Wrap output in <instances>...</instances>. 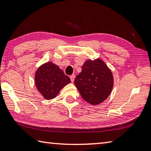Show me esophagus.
I'll return each instance as SVG.
<instances>
[{
	"label": "esophagus",
	"instance_id": "34e87169",
	"mask_svg": "<svg viewBox=\"0 0 151 151\" xmlns=\"http://www.w3.org/2000/svg\"><path fill=\"white\" fill-rule=\"evenodd\" d=\"M75 75H72L70 76V81L72 83H73L74 81H75Z\"/></svg>",
	"mask_w": 151,
	"mask_h": 151
}]
</instances>
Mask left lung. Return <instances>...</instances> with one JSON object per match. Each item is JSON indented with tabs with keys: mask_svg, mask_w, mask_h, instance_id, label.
Here are the masks:
<instances>
[{
	"mask_svg": "<svg viewBox=\"0 0 151 151\" xmlns=\"http://www.w3.org/2000/svg\"><path fill=\"white\" fill-rule=\"evenodd\" d=\"M75 85L83 99L93 105L108 98L113 86V76L106 64L101 59L88 60L76 76Z\"/></svg>",
	"mask_w": 151,
	"mask_h": 151,
	"instance_id": "8db88e82",
	"label": "left lung"
}]
</instances>
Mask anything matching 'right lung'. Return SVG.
Here are the masks:
<instances>
[{"label": "right lung", "instance_id": "right-lung-1", "mask_svg": "<svg viewBox=\"0 0 151 151\" xmlns=\"http://www.w3.org/2000/svg\"><path fill=\"white\" fill-rule=\"evenodd\" d=\"M70 79L65 75L59 66L48 62L38 68L35 74L36 86L47 100L54 99Z\"/></svg>", "mask_w": 151, "mask_h": 151}]
</instances>
